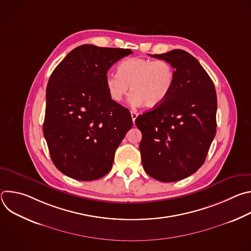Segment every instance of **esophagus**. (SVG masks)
<instances>
[{
  "mask_svg": "<svg viewBox=\"0 0 251 251\" xmlns=\"http://www.w3.org/2000/svg\"><path fill=\"white\" fill-rule=\"evenodd\" d=\"M137 116H138V113H137L136 111H131V117H132L133 122H135V120H136Z\"/></svg>",
  "mask_w": 251,
  "mask_h": 251,
  "instance_id": "34e87169",
  "label": "esophagus"
}]
</instances>
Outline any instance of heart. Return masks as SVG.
<instances>
[{
  "label": "heart",
  "instance_id": "obj_1",
  "mask_svg": "<svg viewBox=\"0 0 251 251\" xmlns=\"http://www.w3.org/2000/svg\"><path fill=\"white\" fill-rule=\"evenodd\" d=\"M175 78V68L166 60L131 57L119 63L117 74L106 75L105 84L110 98L117 103L124 99L131 86L132 105L144 104L154 108L167 99Z\"/></svg>",
  "mask_w": 251,
  "mask_h": 251
}]
</instances>
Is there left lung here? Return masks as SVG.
I'll return each instance as SVG.
<instances>
[{
	"instance_id": "1",
	"label": "left lung",
	"mask_w": 251,
	"mask_h": 251,
	"mask_svg": "<svg viewBox=\"0 0 251 251\" xmlns=\"http://www.w3.org/2000/svg\"><path fill=\"white\" fill-rule=\"evenodd\" d=\"M170 62L176 73L167 99L136 118L145 172L155 180L176 182L204 163L217 132L214 84L197 58L183 50L151 55Z\"/></svg>"
}]
</instances>
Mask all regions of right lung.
<instances>
[{"mask_svg": "<svg viewBox=\"0 0 251 251\" xmlns=\"http://www.w3.org/2000/svg\"><path fill=\"white\" fill-rule=\"evenodd\" d=\"M131 53L129 49L79 46L51 74L43 130L51 160L65 176L87 182L110 172L133 121L130 111L110 98L105 77Z\"/></svg>", "mask_w": 251, "mask_h": 251, "instance_id": "right-lung-1", "label": "right lung"}]
</instances>
